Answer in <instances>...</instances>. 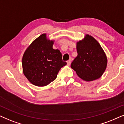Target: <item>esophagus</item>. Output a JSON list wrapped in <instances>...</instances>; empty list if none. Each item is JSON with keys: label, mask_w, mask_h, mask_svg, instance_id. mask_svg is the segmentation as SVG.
Segmentation results:
<instances>
[{"label": "esophagus", "mask_w": 124, "mask_h": 124, "mask_svg": "<svg viewBox=\"0 0 124 124\" xmlns=\"http://www.w3.org/2000/svg\"><path fill=\"white\" fill-rule=\"evenodd\" d=\"M71 59H69V60L67 61V65L69 66H70V64H71Z\"/></svg>", "instance_id": "34e87169"}]
</instances>
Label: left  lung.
<instances>
[{
    "label": "left lung",
    "instance_id": "obj_1",
    "mask_svg": "<svg viewBox=\"0 0 124 124\" xmlns=\"http://www.w3.org/2000/svg\"><path fill=\"white\" fill-rule=\"evenodd\" d=\"M77 57L71 67L77 75L86 82L100 78L106 70L107 57L96 39L88 34L77 42Z\"/></svg>",
    "mask_w": 124,
    "mask_h": 124
}]
</instances>
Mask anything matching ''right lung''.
<instances>
[{"label":"right lung","mask_w":124,"mask_h":124,"mask_svg":"<svg viewBox=\"0 0 124 124\" xmlns=\"http://www.w3.org/2000/svg\"><path fill=\"white\" fill-rule=\"evenodd\" d=\"M54 39L41 34L26 48L22 58L23 72L29 82L44 87L57 78L60 69L66 65L58 49L53 48Z\"/></svg>","instance_id":"obj_1"}]
</instances>
